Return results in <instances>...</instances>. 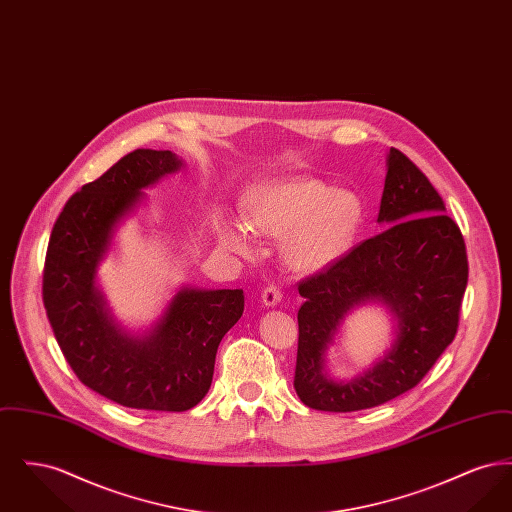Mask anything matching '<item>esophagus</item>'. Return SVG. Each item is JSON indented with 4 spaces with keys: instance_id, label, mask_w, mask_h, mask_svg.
Segmentation results:
<instances>
[{
    "instance_id": "1",
    "label": "esophagus",
    "mask_w": 512,
    "mask_h": 512,
    "mask_svg": "<svg viewBox=\"0 0 512 512\" xmlns=\"http://www.w3.org/2000/svg\"><path fill=\"white\" fill-rule=\"evenodd\" d=\"M263 303L267 305V307H274L280 299H282V290H280V286H276V284H270L267 286L265 290H263Z\"/></svg>"
}]
</instances>
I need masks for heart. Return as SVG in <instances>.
<instances>
[{
  "mask_svg": "<svg viewBox=\"0 0 512 512\" xmlns=\"http://www.w3.org/2000/svg\"><path fill=\"white\" fill-rule=\"evenodd\" d=\"M363 220L361 199L318 180H295L267 190L251 203L249 224L272 238H288L286 255L297 270H320L351 247ZM222 244L245 249L244 232L226 226Z\"/></svg>",
  "mask_w": 512,
  "mask_h": 512,
  "instance_id": "obj_1",
  "label": "heart"
}]
</instances>
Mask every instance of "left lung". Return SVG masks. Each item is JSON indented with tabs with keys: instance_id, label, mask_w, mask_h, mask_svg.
Listing matches in <instances>:
<instances>
[{
	"instance_id": "obj_1",
	"label": "left lung",
	"mask_w": 512,
	"mask_h": 512,
	"mask_svg": "<svg viewBox=\"0 0 512 512\" xmlns=\"http://www.w3.org/2000/svg\"><path fill=\"white\" fill-rule=\"evenodd\" d=\"M382 232L299 282V340L293 388L317 411L353 413L413 390L455 340L468 259L461 228L426 174L391 147L380 201ZM384 300L398 318L391 351L351 383L323 374V353L344 315Z\"/></svg>"
}]
</instances>
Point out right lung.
<instances>
[{
  "label": "right lung",
  "mask_w": 512,
  "mask_h": 512,
  "mask_svg": "<svg viewBox=\"0 0 512 512\" xmlns=\"http://www.w3.org/2000/svg\"><path fill=\"white\" fill-rule=\"evenodd\" d=\"M171 151L136 149L71 195L49 236L42 299L76 378L130 409L182 413L211 388L224 334L244 313L242 290H180L142 338L119 330L94 286L113 228L142 190L178 171Z\"/></svg>",
  "instance_id": "right-lung-1"
}]
</instances>
